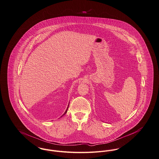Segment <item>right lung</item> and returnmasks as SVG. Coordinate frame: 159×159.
<instances>
[{"label":"right lung","instance_id":"add662e5","mask_svg":"<svg viewBox=\"0 0 159 159\" xmlns=\"http://www.w3.org/2000/svg\"><path fill=\"white\" fill-rule=\"evenodd\" d=\"M68 107H69V106H68ZM68 108H67V109H66V111H65V113H64V114H63V115H62V116H63V115H65V114H66V112H67V111H68Z\"/></svg>","mask_w":159,"mask_h":159}]
</instances>
